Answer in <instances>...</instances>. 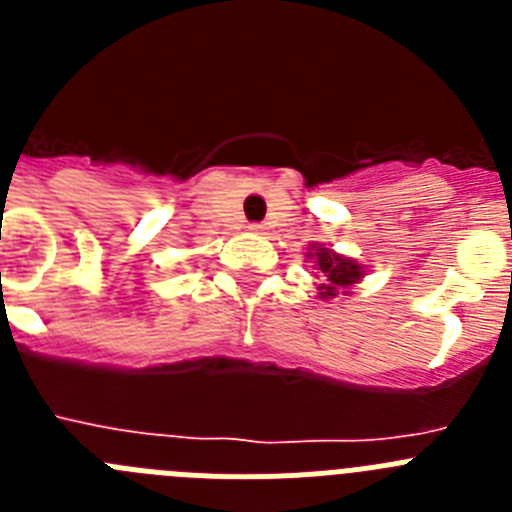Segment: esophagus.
Instances as JSON below:
<instances>
[{"label": "esophagus", "instance_id": "34e87169", "mask_svg": "<svg viewBox=\"0 0 512 512\" xmlns=\"http://www.w3.org/2000/svg\"><path fill=\"white\" fill-rule=\"evenodd\" d=\"M248 230H251V233H264V223H251L248 225Z\"/></svg>", "mask_w": 512, "mask_h": 512}]
</instances>
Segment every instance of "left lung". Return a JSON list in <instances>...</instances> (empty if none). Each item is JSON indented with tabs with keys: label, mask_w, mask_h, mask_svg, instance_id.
Here are the masks:
<instances>
[{
	"label": "left lung",
	"mask_w": 512,
	"mask_h": 512,
	"mask_svg": "<svg viewBox=\"0 0 512 512\" xmlns=\"http://www.w3.org/2000/svg\"><path fill=\"white\" fill-rule=\"evenodd\" d=\"M310 256H315V264L323 271V284H320V295H323V300L338 297L341 295V289L359 282L361 274H364V269H361L356 261L343 259V256L328 251V248H315V253H310Z\"/></svg>",
	"instance_id": "left-lung-1"
}]
</instances>
